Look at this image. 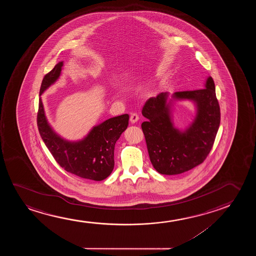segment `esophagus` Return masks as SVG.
<instances>
[{
  "mask_svg": "<svg viewBox=\"0 0 256 256\" xmlns=\"http://www.w3.org/2000/svg\"><path fill=\"white\" fill-rule=\"evenodd\" d=\"M138 120H139V116L136 112H133V114H131V116H130V122L131 123H136L138 122Z\"/></svg>",
  "mask_w": 256,
  "mask_h": 256,
  "instance_id": "esophagus-1",
  "label": "esophagus"
}]
</instances>
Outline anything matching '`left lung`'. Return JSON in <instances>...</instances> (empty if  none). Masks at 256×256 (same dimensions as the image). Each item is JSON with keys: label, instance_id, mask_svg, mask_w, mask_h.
Returning <instances> with one entry per match:
<instances>
[{"label": "left lung", "instance_id": "8db88e82", "mask_svg": "<svg viewBox=\"0 0 256 256\" xmlns=\"http://www.w3.org/2000/svg\"><path fill=\"white\" fill-rule=\"evenodd\" d=\"M168 92L148 98L142 116V128L151 164L162 175H178L203 162L210 153L220 123V109L216 98L212 78L207 77L204 89L176 92L168 98ZM190 100L196 114L184 130L176 128L172 122L175 101Z\"/></svg>", "mask_w": 256, "mask_h": 256}]
</instances>
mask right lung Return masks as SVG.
<instances>
[{
  "instance_id": "right-lung-1",
  "label": "right lung",
  "mask_w": 256,
  "mask_h": 256,
  "mask_svg": "<svg viewBox=\"0 0 256 256\" xmlns=\"http://www.w3.org/2000/svg\"><path fill=\"white\" fill-rule=\"evenodd\" d=\"M63 66L64 61H60L42 80L38 112L39 134L56 162L67 172L82 178L102 181L114 170V145L126 130L130 116L112 117L92 126L81 140H68L60 136L47 120L41 95L60 78Z\"/></svg>"
}]
</instances>
